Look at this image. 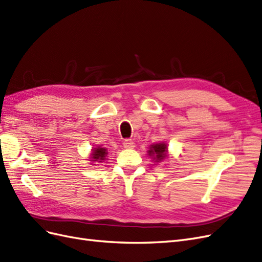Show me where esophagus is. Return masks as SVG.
I'll use <instances>...</instances> for the list:
<instances>
[{
	"label": "esophagus",
	"mask_w": 262,
	"mask_h": 262,
	"mask_svg": "<svg viewBox=\"0 0 262 262\" xmlns=\"http://www.w3.org/2000/svg\"><path fill=\"white\" fill-rule=\"evenodd\" d=\"M123 146L125 148H133V147H136V143H134L132 140H124Z\"/></svg>",
	"instance_id": "1"
}]
</instances>
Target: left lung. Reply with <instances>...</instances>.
I'll return each mask as SVG.
<instances>
[{"instance_id":"8db88e82","label":"left lung","mask_w":262,"mask_h":262,"mask_svg":"<svg viewBox=\"0 0 262 262\" xmlns=\"http://www.w3.org/2000/svg\"><path fill=\"white\" fill-rule=\"evenodd\" d=\"M147 153H148L149 156L153 157V160L156 163L161 162V161L164 160V158L167 157V153H168L167 144H165L164 142H161V143L150 145Z\"/></svg>"}]
</instances>
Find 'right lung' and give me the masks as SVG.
I'll list each match as a JSON object with an SVG mask.
<instances>
[{
  "label": "right lung",
  "mask_w": 262,
  "mask_h": 262,
  "mask_svg": "<svg viewBox=\"0 0 262 262\" xmlns=\"http://www.w3.org/2000/svg\"><path fill=\"white\" fill-rule=\"evenodd\" d=\"M107 149L105 147H95L93 148V152L91 154V161L94 162H98L101 163L102 161L106 160L107 157Z\"/></svg>",
  "instance_id": "add662e5"
}]
</instances>
